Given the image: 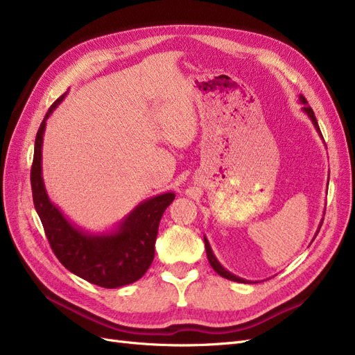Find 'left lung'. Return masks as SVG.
Instances as JSON below:
<instances>
[{
	"label": "left lung",
	"mask_w": 355,
	"mask_h": 355,
	"mask_svg": "<svg viewBox=\"0 0 355 355\" xmlns=\"http://www.w3.org/2000/svg\"><path fill=\"white\" fill-rule=\"evenodd\" d=\"M299 101H300V103L302 105H305L304 108H302V111L308 115V118L311 121H313V125L315 127V130H317V133L320 135V137L323 139V135H321V132H320V127H318V123H317V118H315V115H314V111L309 108V106H306L308 105V102H306V99L304 98L302 94L299 96ZM323 216H324V213H323ZM321 223H323V218H321V220H320V225H318V228H317V232H315V235H314V239L317 237V234H318V231H320V228H321ZM204 245H206V253H207V259H209V262H210V265H211V268L214 271H216L220 277H223V278H227V280H231V282H237V283H252V282H247V280H244V278H241V277H239V275H234L232 272H230L228 270H225L223 268V265L218 261V257L214 256V253H213V250H211V247H210V243H209V240H207V237L206 235H204Z\"/></svg>",
	"instance_id": "8db88e82"
}]
</instances>
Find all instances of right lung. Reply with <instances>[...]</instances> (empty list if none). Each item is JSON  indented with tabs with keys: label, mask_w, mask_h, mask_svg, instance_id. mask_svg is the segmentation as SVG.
<instances>
[{
	"label": "right lung",
	"mask_w": 355,
	"mask_h": 355,
	"mask_svg": "<svg viewBox=\"0 0 355 355\" xmlns=\"http://www.w3.org/2000/svg\"><path fill=\"white\" fill-rule=\"evenodd\" d=\"M67 93L51 105L35 137L31 168L32 198L49 243L59 262L83 280L105 288L137 282L151 266L161 216L175 200V192H163L144 200L112 230L90 232L72 223L47 194L42 179V141L47 118Z\"/></svg>",
	"instance_id": "1"
}]
</instances>
